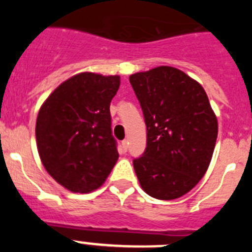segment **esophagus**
I'll return each mask as SVG.
<instances>
[{
	"label": "esophagus",
	"mask_w": 252,
	"mask_h": 252,
	"mask_svg": "<svg viewBox=\"0 0 252 252\" xmlns=\"http://www.w3.org/2000/svg\"><path fill=\"white\" fill-rule=\"evenodd\" d=\"M127 146H128L127 140H124V141L121 142V148H122V151H124V153H126V151H127Z\"/></svg>",
	"instance_id": "1"
}]
</instances>
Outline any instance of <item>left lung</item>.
I'll use <instances>...</instances> for the list:
<instances>
[{"label": "left lung", "instance_id": "1", "mask_svg": "<svg viewBox=\"0 0 252 252\" xmlns=\"http://www.w3.org/2000/svg\"><path fill=\"white\" fill-rule=\"evenodd\" d=\"M146 124V149L133 159L141 188L171 201L206 174L218 133L217 117L203 87L173 66L130 75Z\"/></svg>", "mask_w": 252, "mask_h": 252}]
</instances>
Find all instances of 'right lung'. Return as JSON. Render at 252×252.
Listing matches in <instances>:
<instances>
[{
    "instance_id": "add662e5",
    "label": "right lung",
    "mask_w": 252,
    "mask_h": 252,
    "mask_svg": "<svg viewBox=\"0 0 252 252\" xmlns=\"http://www.w3.org/2000/svg\"><path fill=\"white\" fill-rule=\"evenodd\" d=\"M119 75L84 72L49 95L36 119V145L49 174L73 193L99 188L119 159L110 104Z\"/></svg>"
}]
</instances>
